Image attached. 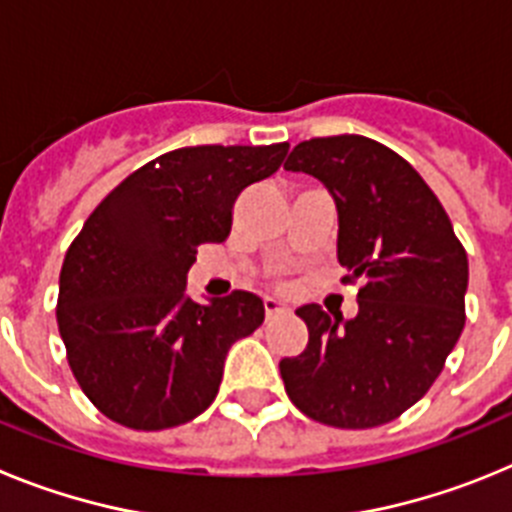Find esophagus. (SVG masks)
Instances as JSON below:
<instances>
[{"mask_svg":"<svg viewBox=\"0 0 512 512\" xmlns=\"http://www.w3.org/2000/svg\"><path fill=\"white\" fill-rule=\"evenodd\" d=\"M264 310H266V318H277V315H284V312H289V305H287V302H282V300H274V297H266Z\"/></svg>","mask_w":512,"mask_h":512,"instance_id":"34e87169","label":"esophagus"}]
</instances>
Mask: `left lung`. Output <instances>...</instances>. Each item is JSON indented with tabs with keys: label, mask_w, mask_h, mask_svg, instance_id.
<instances>
[{
	"label": "left lung",
	"mask_w": 512,
	"mask_h": 512,
	"mask_svg": "<svg viewBox=\"0 0 512 512\" xmlns=\"http://www.w3.org/2000/svg\"><path fill=\"white\" fill-rule=\"evenodd\" d=\"M325 184L338 210V261L364 279L356 318L297 307L307 348L279 361L289 400L336 428L390 423L441 374L464 330L467 251L423 176L364 135L312 138L284 161Z\"/></svg>",
	"instance_id": "left-lung-1"
}]
</instances>
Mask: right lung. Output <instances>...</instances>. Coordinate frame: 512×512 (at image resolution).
<instances>
[{
	"mask_svg": "<svg viewBox=\"0 0 512 512\" xmlns=\"http://www.w3.org/2000/svg\"><path fill=\"white\" fill-rule=\"evenodd\" d=\"M287 148H176L89 215L63 259L56 318L99 413L164 431L210 408L230 346L264 323V302L238 289L200 305L187 297V271L197 246L228 238L238 194L274 174Z\"/></svg>",
	"mask_w": 512,
	"mask_h": 512,
	"instance_id": "right-lung-1",
	"label": "right lung"
}]
</instances>
